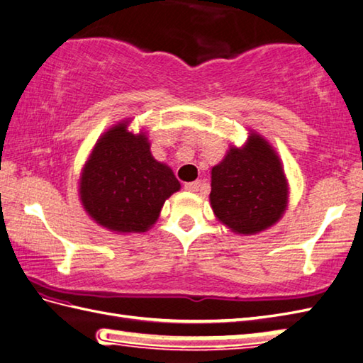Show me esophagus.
<instances>
[{
    "label": "esophagus",
    "mask_w": 363,
    "mask_h": 363,
    "mask_svg": "<svg viewBox=\"0 0 363 363\" xmlns=\"http://www.w3.org/2000/svg\"><path fill=\"white\" fill-rule=\"evenodd\" d=\"M202 187V181H194V182H187L186 186H184V189L189 192H197L199 189Z\"/></svg>",
    "instance_id": "1"
}]
</instances>
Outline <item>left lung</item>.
I'll return each mask as SVG.
<instances>
[{"label":"left lung","instance_id":"8db88e82","mask_svg":"<svg viewBox=\"0 0 363 363\" xmlns=\"http://www.w3.org/2000/svg\"><path fill=\"white\" fill-rule=\"evenodd\" d=\"M289 187L274 148L257 132L231 147L211 168L210 203L218 220L238 234H257L281 220Z\"/></svg>","mask_w":363,"mask_h":363}]
</instances>
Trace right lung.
<instances>
[{
	"instance_id": "obj_1",
	"label": "right lung",
	"mask_w": 363,
	"mask_h": 363,
	"mask_svg": "<svg viewBox=\"0 0 363 363\" xmlns=\"http://www.w3.org/2000/svg\"><path fill=\"white\" fill-rule=\"evenodd\" d=\"M121 121L108 129L85 161L79 197L89 216L114 233H145L157 223L164 200L181 189L168 164L150 152L148 137Z\"/></svg>"
}]
</instances>
